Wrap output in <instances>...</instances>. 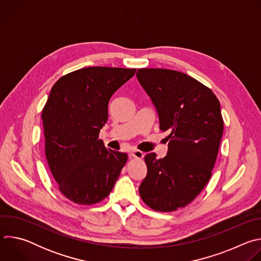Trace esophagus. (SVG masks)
I'll return each instance as SVG.
<instances>
[{"instance_id": "34e87169", "label": "esophagus", "mask_w": 261, "mask_h": 261, "mask_svg": "<svg viewBox=\"0 0 261 261\" xmlns=\"http://www.w3.org/2000/svg\"><path fill=\"white\" fill-rule=\"evenodd\" d=\"M130 157L136 158V159H142L143 158V153L139 150H133L130 152Z\"/></svg>"}]
</instances>
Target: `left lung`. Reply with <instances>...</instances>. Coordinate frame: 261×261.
<instances>
[{
  "label": "left lung",
  "mask_w": 261,
  "mask_h": 261,
  "mask_svg": "<svg viewBox=\"0 0 261 261\" xmlns=\"http://www.w3.org/2000/svg\"><path fill=\"white\" fill-rule=\"evenodd\" d=\"M136 77L155 106L159 128L167 132V155L147 154L139 194L146 205L172 212L190 203L204 188L223 134L220 102L198 81L169 69H138Z\"/></svg>",
  "instance_id": "obj_1"
}]
</instances>
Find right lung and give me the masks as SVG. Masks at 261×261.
<instances>
[{"mask_svg": "<svg viewBox=\"0 0 261 261\" xmlns=\"http://www.w3.org/2000/svg\"><path fill=\"white\" fill-rule=\"evenodd\" d=\"M136 69L88 67L61 77L42 111L45 156L60 191L71 201L94 204L107 197L127 162L106 148L99 132L108 102Z\"/></svg>", "mask_w": 261, "mask_h": 261, "instance_id": "add662e5", "label": "right lung"}]
</instances>
